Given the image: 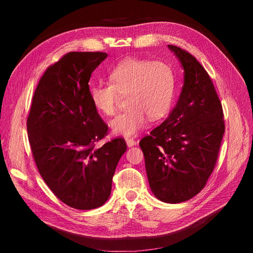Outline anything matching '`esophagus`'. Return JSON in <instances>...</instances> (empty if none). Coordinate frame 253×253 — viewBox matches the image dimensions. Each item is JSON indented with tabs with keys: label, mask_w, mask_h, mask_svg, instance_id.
I'll list each match as a JSON object with an SVG mask.
<instances>
[{
	"label": "esophagus",
	"mask_w": 253,
	"mask_h": 253,
	"mask_svg": "<svg viewBox=\"0 0 253 253\" xmlns=\"http://www.w3.org/2000/svg\"><path fill=\"white\" fill-rule=\"evenodd\" d=\"M126 142L127 144V147H133V145L136 144V141L133 138H126Z\"/></svg>",
	"instance_id": "34e87169"
}]
</instances>
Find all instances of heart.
<instances>
[{"mask_svg":"<svg viewBox=\"0 0 253 253\" xmlns=\"http://www.w3.org/2000/svg\"><path fill=\"white\" fill-rule=\"evenodd\" d=\"M108 83L90 87V101L96 111L112 116L117 111L119 94L127 95L128 108L110 124L115 134L131 136L145 126L149 118L157 121L172 109L176 95V74L164 61L127 58L109 72Z\"/></svg>","mask_w":253,"mask_h":253,"instance_id":"heart-1","label":"heart"}]
</instances>
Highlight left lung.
Segmentation results:
<instances>
[{
	"label": "left lung",
	"instance_id": "8db88e82",
	"mask_svg": "<svg viewBox=\"0 0 253 253\" xmlns=\"http://www.w3.org/2000/svg\"><path fill=\"white\" fill-rule=\"evenodd\" d=\"M183 68L177 103L162 125L140 140L152 192L168 204L198 194L215 167L225 133L224 113L212 80L203 65L174 45H168Z\"/></svg>",
	"mask_w": 253,
	"mask_h": 253
}]
</instances>
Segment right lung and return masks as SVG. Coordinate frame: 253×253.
<instances>
[{
    "label": "right lung",
    "instance_id": "obj_1",
    "mask_svg": "<svg viewBox=\"0 0 253 253\" xmlns=\"http://www.w3.org/2000/svg\"><path fill=\"white\" fill-rule=\"evenodd\" d=\"M106 57L100 51H72L47 67L27 117L40 175L61 202L79 210L109 200L115 170L126 151L121 137L95 147L109 127L90 101L88 81Z\"/></svg>",
    "mask_w": 253,
    "mask_h": 253
}]
</instances>
